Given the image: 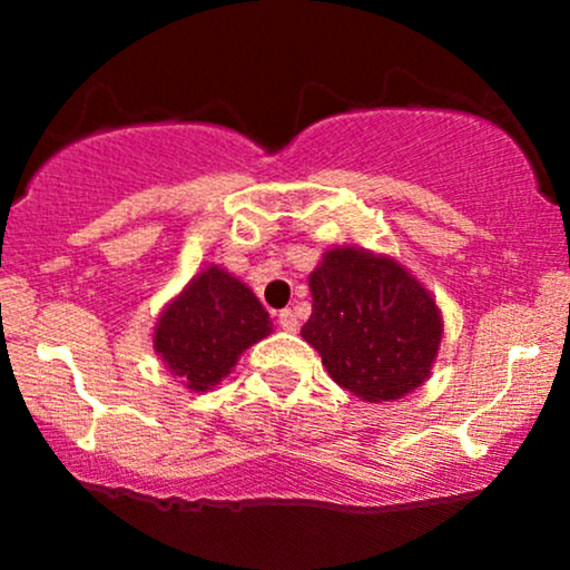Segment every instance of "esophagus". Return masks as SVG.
<instances>
[{
  "mask_svg": "<svg viewBox=\"0 0 570 570\" xmlns=\"http://www.w3.org/2000/svg\"><path fill=\"white\" fill-rule=\"evenodd\" d=\"M278 324H281V330H286V332H297V330H299V318H297V313H294L292 307H284V311L278 313Z\"/></svg>",
  "mask_w": 570,
  "mask_h": 570,
  "instance_id": "34e87169",
  "label": "esophagus"
}]
</instances>
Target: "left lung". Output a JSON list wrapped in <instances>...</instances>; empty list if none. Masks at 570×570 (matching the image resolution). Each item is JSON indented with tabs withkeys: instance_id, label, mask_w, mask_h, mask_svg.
<instances>
[{
	"instance_id": "1",
	"label": "left lung",
	"mask_w": 570,
	"mask_h": 570,
	"mask_svg": "<svg viewBox=\"0 0 570 570\" xmlns=\"http://www.w3.org/2000/svg\"><path fill=\"white\" fill-rule=\"evenodd\" d=\"M313 313L303 337L332 381L367 402L410 394L429 377L442 318L421 281L362 248H332L311 273Z\"/></svg>"
}]
</instances>
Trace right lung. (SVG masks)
Listing matches in <instances>:
<instances>
[{"label":"right lung","instance_id":"add662e5","mask_svg":"<svg viewBox=\"0 0 570 570\" xmlns=\"http://www.w3.org/2000/svg\"><path fill=\"white\" fill-rule=\"evenodd\" d=\"M267 332L271 318L254 292L212 265L163 311L153 343L187 389L206 391Z\"/></svg>","mask_w":570,"mask_h":570}]
</instances>
